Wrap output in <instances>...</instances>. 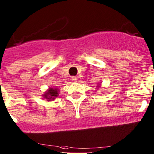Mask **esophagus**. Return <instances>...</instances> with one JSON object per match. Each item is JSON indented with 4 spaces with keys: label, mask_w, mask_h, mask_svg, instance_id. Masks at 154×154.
Returning <instances> with one entry per match:
<instances>
[{
    "label": "esophagus",
    "mask_w": 154,
    "mask_h": 154,
    "mask_svg": "<svg viewBox=\"0 0 154 154\" xmlns=\"http://www.w3.org/2000/svg\"><path fill=\"white\" fill-rule=\"evenodd\" d=\"M72 80L73 82H77V77H75V76H73V77H72Z\"/></svg>",
    "instance_id": "34e87169"
}]
</instances>
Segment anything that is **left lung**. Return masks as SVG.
I'll return each instance as SVG.
<instances>
[{"label": "left lung", "instance_id": "1", "mask_svg": "<svg viewBox=\"0 0 154 154\" xmlns=\"http://www.w3.org/2000/svg\"><path fill=\"white\" fill-rule=\"evenodd\" d=\"M97 86H100V85H97Z\"/></svg>", "mask_w": 154, "mask_h": 154}]
</instances>
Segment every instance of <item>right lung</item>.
I'll return each mask as SVG.
<instances>
[{
	"instance_id": "right-lung-1",
	"label": "right lung",
	"mask_w": 154,
	"mask_h": 154,
	"mask_svg": "<svg viewBox=\"0 0 154 154\" xmlns=\"http://www.w3.org/2000/svg\"><path fill=\"white\" fill-rule=\"evenodd\" d=\"M59 90L58 88H50L45 94L43 95V97L45 99H47V101L54 100L56 97L58 96Z\"/></svg>"
}]
</instances>
